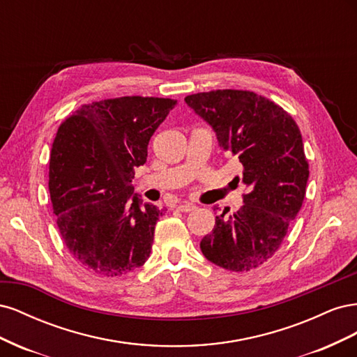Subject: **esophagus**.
I'll list each match as a JSON object with an SVG mask.
<instances>
[{
	"label": "esophagus",
	"instance_id": "34e87169",
	"mask_svg": "<svg viewBox=\"0 0 357 357\" xmlns=\"http://www.w3.org/2000/svg\"><path fill=\"white\" fill-rule=\"evenodd\" d=\"M177 210L181 211V213H189L192 210H195V205L190 204V202H180L177 205Z\"/></svg>",
	"mask_w": 357,
	"mask_h": 357
}]
</instances>
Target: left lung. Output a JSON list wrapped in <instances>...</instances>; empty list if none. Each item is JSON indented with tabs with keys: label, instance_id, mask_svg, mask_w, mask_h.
Listing matches in <instances>:
<instances>
[{
	"label": "left lung",
	"instance_id": "obj_1",
	"mask_svg": "<svg viewBox=\"0 0 357 357\" xmlns=\"http://www.w3.org/2000/svg\"><path fill=\"white\" fill-rule=\"evenodd\" d=\"M185 101L240 159L245 186L243 207L215 215L201 252L228 271H252L274 256L304 202L310 171L301 131L282 107L250 91L199 92Z\"/></svg>",
	"mask_w": 357,
	"mask_h": 357
}]
</instances>
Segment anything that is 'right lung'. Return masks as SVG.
<instances>
[{
    "mask_svg": "<svg viewBox=\"0 0 357 357\" xmlns=\"http://www.w3.org/2000/svg\"><path fill=\"white\" fill-rule=\"evenodd\" d=\"M176 100L121 96L82 105L52 144L49 192L63 243L84 269L121 277L143 266L164 207L134 193L135 167Z\"/></svg>",
    "mask_w": 357,
    "mask_h": 357,
    "instance_id": "1",
    "label": "right lung"
}]
</instances>
